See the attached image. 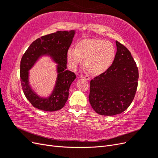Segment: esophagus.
Returning a JSON list of instances; mask_svg holds the SVG:
<instances>
[{
	"label": "esophagus",
	"instance_id": "34e87169",
	"mask_svg": "<svg viewBox=\"0 0 158 158\" xmlns=\"http://www.w3.org/2000/svg\"><path fill=\"white\" fill-rule=\"evenodd\" d=\"M80 78H84V79H85V80H90V78L88 76H87V75H85V76H80Z\"/></svg>",
	"mask_w": 158,
	"mask_h": 158
}]
</instances>
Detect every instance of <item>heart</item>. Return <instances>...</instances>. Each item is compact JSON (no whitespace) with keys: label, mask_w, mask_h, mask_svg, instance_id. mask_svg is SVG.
Masks as SVG:
<instances>
[{"label":"heart","mask_w":158,"mask_h":158,"mask_svg":"<svg viewBox=\"0 0 158 158\" xmlns=\"http://www.w3.org/2000/svg\"><path fill=\"white\" fill-rule=\"evenodd\" d=\"M115 51L109 41L99 39H85L70 49L67 58L70 65L75 68L84 59V66L89 73L98 75L105 73L112 64Z\"/></svg>","instance_id":"heart-1"}]
</instances>
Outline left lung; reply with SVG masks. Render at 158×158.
I'll return each mask as SVG.
<instances>
[{"label":"left lung","instance_id":"obj_1","mask_svg":"<svg viewBox=\"0 0 158 158\" xmlns=\"http://www.w3.org/2000/svg\"><path fill=\"white\" fill-rule=\"evenodd\" d=\"M117 52L111 66L90 81L89 101L101 115L123 112L132 102L138 87V69L131 52L116 41Z\"/></svg>","mask_w":158,"mask_h":158}]
</instances>
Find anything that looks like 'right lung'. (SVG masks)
Instances as JSON below:
<instances>
[{"mask_svg": "<svg viewBox=\"0 0 158 158\" xmlns=\"http://www.w3.org/2000/svg\"><path fill=\"white\" fill-rule=\"evenodd\" d=\"M74 31H58L41 36L33 41L23 55L20 61V81L23 94L32 106L45 111H55L63 108L67 101L69 88L76 74L66 69L67 52L73 42ZM44 54L51 56L58 63V77L55 89L47 99L38 97L28 84V70L39 57Z\"/></svg>", "mask_w": 158, "mask_h": 158, "instance_id": "add662e5", "label": "right lung"}]
</instances>
